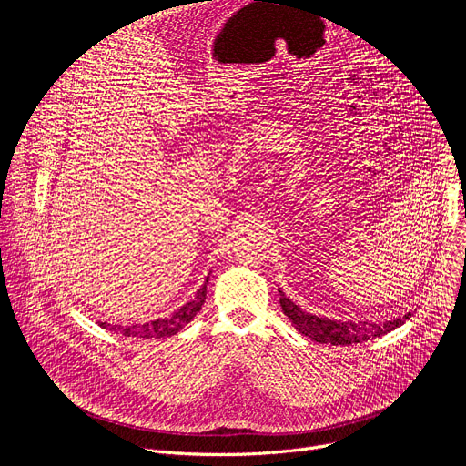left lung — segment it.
I'll list each match as a JSON object with an SVG mask.
<instances>
[{
    "label": "left lung",
    "instance_id": "8db88e82",
    "mask_svg": "<svg viewBox=\"0 0 466 466\" xmlns=\"http://www.w3.org/2000/svg\"><path fill=\"white\" fill-rule=\"evenodd\" d=\"M280 293V306L282 311L291 319L293 326L300 331L302 336L309 338L315 343H329V345H354V343H363L374 338L385 336L387 331L398 328L400 324L410 319L411 313L400 317V319H392L385 320L383 324L376 322H352V320H331L326 317H317L311 313H306L300 309L295 302H291L282 289Z\"/></svg>",
    "mask_w": 466,
    "mask_h": 466
}]
</instances>
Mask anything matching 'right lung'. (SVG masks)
<instances>
[{
	"label": "right lung",
	"instance_id": "add662e5",
	"mask_svg": "<svg viewBox=\"0 0 466 466\" xmlns=\"http://www.w3.org/2000/svg\"><path fill=\"white\" fill-rule=\"evenodd\" d=\"M207 284L208 279L205 280L203 288L197 291V295L184 304L180 309H177L171 317L166 319H157L151 322H144V324H132V326H117V324H106L101 322V328H106L110 331H116V334H121L125 338H144V339H151V338H169L175 336L177 331H180L198 311H201L205 299H207Z\"/></svg>",
	"mask_w": 466,
	"mask_h": 466
}]
</instances>
